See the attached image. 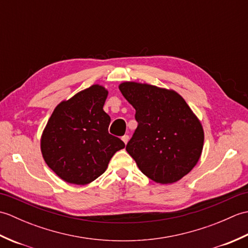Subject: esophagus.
<instances>
[{"mask_svg": "<svg viewBox=\"0 0 248 248\" xmlns=\"http://www.w3.org/2000/svg\"><path fill=\"white\" fill-rule=\"evenodd\" d=\"M121 140H123L124 143L125 145H127L128 141H129V135H124L123 139H121Z\"/></svg>", "mask_w": 248, "mask_h": 248, "instance_id": "esophagus-1", "label": "esophagus"}]
</instances>
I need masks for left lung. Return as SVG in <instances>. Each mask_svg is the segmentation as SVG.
<instances>
[{
  "mask_svg": "<svg viewBox=\"0 0 248 248\" xmlns=\"http://www.w3.org/2000/svg\"><path fill=\"white\" fill-rule=\"evenodd\" d=\"M119 91L136 110L139 125L125 150L140 171L161 184L187 175L202 156L204 133L186 100L147 83L124 82Z\"/></svg>",
  "mask_w": 248,
  "mask_h": 248,
  "instance_id": "left-lung-1",
  "label": "left lung"
}]
</instances>
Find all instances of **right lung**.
I'll use <instances>...</instances> for the list:
<instances>
[{"mask_svg":"<svg viewBox=\"0 0 248 248\" xmlns=\"http://www.w3.org/2000/svg\"><path fill=\"white\" fill-rule=\"evenodd\" d=\"M108 89L93 84L54 108L40 139L45 162L62 180L86 186L107 170L109 160L124 148L108 133L109 116L103 110Z\"/></svg>","mask_w":248,"mask_h":248,"instance_id":"1","label":"right lung"}]
</instances>
